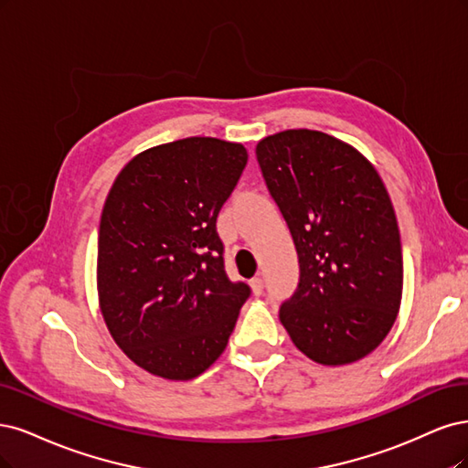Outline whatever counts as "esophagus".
Instances as JSON below:
<instances>
[{"label": "esophagus", "instance_id": "obj_1", "mask_svg": "<svg viewBox=\"0 0 468 468\" xmlns=\"http://www.w3.org/2000/svg\"><path fill=\"white\" fill-rule=\"evenodd\" d=\"M250 290L254 295H261L264 292V280L262 278H252L250 280Z\"/></svg>", "mask_w": 468, "mask_h": 468}]
</instances>
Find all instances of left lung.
Wrapping results in <instances>:
<instances>
[{
    "mask_svg": "<svg viewBox=\"0 0 468 468\" xmlns=\"http://www.w3.org/2000/svg\"><path fill=\"white\" fill-rule=\"evenodd\" d=\"M256 159L299 256V288L280 321L316 364H354L385 340L402 299L400 233L383 180L354 145L319 130L266 135Z\"/></svg>",
    "mask_w": 468,
    "mask_h": 468,
    "instance_id": "obj_1",
    "label": "left lung"
}]
</instances>
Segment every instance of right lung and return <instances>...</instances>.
Instances as JSON below:
<instances>
[{
  "mask_svg": "<svg viewBox=\"0 0 468 468\" xmlns=\"http://www.w3.org/2000/svg\"><path fill=\"white\" fill-rule=\"evenodd\" d=\"M243 144L185 138L149 147L102 206L99 307L135 366L188 381L223 354L250 290L223 270L216 219L243 173Z\"/></svg>",
  "mask_w": 468,
  "mask_h": 468,
  "instance_id": "obj_1",
  "label": "right lung"
}]
</instances>
